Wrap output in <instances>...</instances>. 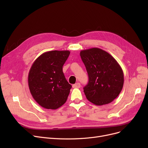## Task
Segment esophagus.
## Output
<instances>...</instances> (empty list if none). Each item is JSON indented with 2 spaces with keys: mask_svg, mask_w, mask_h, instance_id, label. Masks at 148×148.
<instances>
[{
  "mask_svg": "<svg viewBox=\"0 0 148 148\" xmlns=\"http://www.w3.org/2000/svg\"><path fill=\"white\" fill-rule=\"evenodd\" d=\"M80 86H81V85H80V83H77L73 85V88H80Z\"/></svg>",
  "mask_w": 148,
  "mask_h": 148,
  "instance_id": "obj_1",
  "label": "esophagus"
}]
</instances>
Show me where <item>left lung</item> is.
<instances>
[{"label":"left lung","mask_w":148,"mask_h":148,"mask_svg":"<svg viewBox=\"0 0 148 148\" xmlns=\"http://www.w3.org/2000/svg\"><path fill=\"white\" fill-rule=\"evenodd\" d=\"M80 55L89 76L83 90L86 98L97 106L112 103L119 95L124 82L118 62L107 51L96 47L83 50Z\"/></svg>","instance_id":"left-lung-1"}]
</instances>
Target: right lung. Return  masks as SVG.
I'll return each mask as SVG.
<instances>
[{"label":"right lung","instance_id":"right-lung-1","mask_svg":"<svg viewBox=\"0 0 148 148\" xmlns=\"http://www.w3.org/2000/svg\"><path fill=\"white\" fill-rule=\"evenodd\" d=\"M70 51H47L33 63L28 74L30 94L36 102L47 109L56 110L64 104L71 88L62 67Z\"/></svg>","mask_w":148,"mask_h":148}]
</instances>
